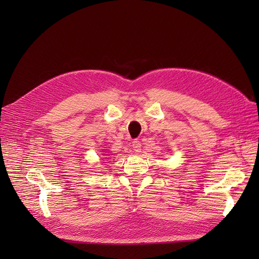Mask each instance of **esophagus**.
<instances>
[{"label":"esophagus","mask_w":259,"mask_h":259,"mask_svg":"<svg viewBox=\"0 0 259 259\" xmlns=\"http://www.w3.org/2000/svg\"><path fill=\"white\" fill-rule=\"evenodd\" d=\"M133 149H134L135 152H140L142 151V144L138 140H135L134 143H133Z\"/></svg>","instance_id":"esophagus-1"}]
</instances>
